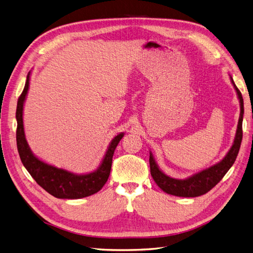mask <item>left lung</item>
<instances>
[{
	"mask_svg": "<svg viewBox=\"0 0 253 253\" xmlns=\"http://www.w3.org/2000/svg\"><path fill=\"white\" fill-rule=\"evenodd\" d=\"M232 83L234 88L237 93L241 103V114L239 119V125H237L236 135L234 143L230 151L228 152L226 157L221 160L217 165L213 166L209 169L204 170L201 173L193 175L192 177H189L187 179H175L171 178L169 176L164 174L162 171L158 169V167L153 159L152 154H150V171L151 175L154 181L157 183V186L164 190L166 193L172 194L175 196H181V197H196L206 194L207 192L215 187L217 183L224 177L225 174L229 171V169L234 164L235 159L239 154V151L241 148V143L243 139V115H244V100L242 97V93L240 89L236 87L233 80Z\"/></svg>",
	"mask_w": 253,
	"mask_h": 253,
	"instance_id": "1",
	"label": "left lung"
}]
</instances>
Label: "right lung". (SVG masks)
Listing matches in <instances>:
<instances>
[{
	"instance_id": "right-lung-1",
	"label": "right lung",
	"mask_w": 253,
	"mask_h": 253,
	"mask_svg": "<svg viewBox=\"0 0 253 253\" xmlns=\"http://www.w3.org/2000/svg\"><path fill=\"white\" fill-rule=\"evenodd\" d=\"M29 86V73L27 75L24 89L18 99L17 105V147L21 158V162L26 168V170L37 181L38 185L42 187L46 192L57 198H76L86 197L97 193L99 190L108 181L111 173L112 160L115 149L121 140L124 134L117 135L112 140L108 152L104 156L103 162L99 169L93 173L85 175H75L62 169H58L52 166L44 164L38 159L30 151L24 135L23 127V104L25 101Z\"/></svg>"
}]
</instances>
